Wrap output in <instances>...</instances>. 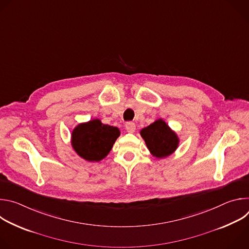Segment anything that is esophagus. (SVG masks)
<instances>
[{
	"label": "esophagus",
	"instance_id": "esophagus-1",
	"mask_svg": "<svg viewBox=\"0 0 249 249\" xmlns=\"http://www.w3.org/2000/svg\"><path fill=\"white\" fill-rule=\"evenodd\" d=\"M125 128L127 130V132L129 133H134L136 130V124L134 122H127L125 124Z\"/></svg>",
	"mask_w": 249,
	"mask_h": 249
}]
</instances>
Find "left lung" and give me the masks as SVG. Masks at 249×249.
<instances>
[{"label": "left lung", "instance_id": "1", "mask_svg": "<svg viewBox=\"0 0 249 249\" xmlns=\"http://www.w3.org/2000/svg\"><path fill=\"white\" fill-rule=\"evenodd\" d=\"M150 152L157 158H164L172 154L178 146V138L164 121L157 120L141 131Z\"/></svg>", "mask_w": 249, "mask_h": 249}]
</instances>
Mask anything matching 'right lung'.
Instances as JSON below:
<instances>
[{"mask_svg": "<svg viewBox=\"0 0 249 249\" xmlns=\"http://www.w3.org/2000/svg\"><path fill=\"white\" fill-rule=\"evenodd\" d=\"M120 132L118 128L102 124L98 119L80 124L72 134L77 154L89 161H99L108 155Z\"/></svg>", "mask_w": 249, "mask_h": 249, "instance_id": "right-lung-1", "label": "right lung"}]
</instances>
